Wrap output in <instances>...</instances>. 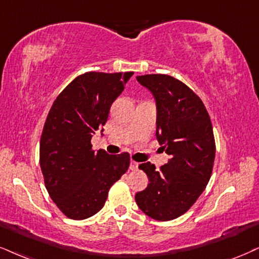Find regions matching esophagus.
<instances>
[{"instance_id": "esophagus-1", "label": "esophagus", "mask_w": 259, "mask_h": 259, "mask_svg": "<svg viewBox=\"0 0 259 259\" xmlns=\"http://www.w3.org/2000/svg\"><path fill=\"white\" fill-rule=\"evenodd\" d=\"M138 165H139L138 162H136V161H131L130 169H131V170H137V169H138Z\"/></svg>"}]
</instances>
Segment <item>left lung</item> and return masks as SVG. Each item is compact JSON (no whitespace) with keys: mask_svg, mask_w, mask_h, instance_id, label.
Returning a JSON list of instances; mask_svg holds the SVG:
<instances>
[{"mask_svg":"<svg viewBox=\"0 0 259 259\" xmlns=\"http://www.w3.org/2000/svg\"><path fill=\"white\" fill-rule=\"evenodd\" d=\"M137 80L154 95L156 137L170 158L158 170L150 162L139 165L150 183L136 202L149 218L170 221L184 215L209 183L216 154L212 124L202 100L183 81L165 74Z\"/></svg>","mask_w":259,"mask_h":259,"instance_id":"left-lung-1","label":"left lung"}]
</instances>
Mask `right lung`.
I'll use <instances>...</instances> for the list:
<instances>
[{
    "instance_id": "add662e5",
    "label": "right lung",
    "mask_w": 259,
    "mask_h": 259,
    "mask_svg": "<svg viewBox=\"0 0 259 259\" xmlns=\"http://www.w3.org/2000/svg\"><path fill=\"white\" fill-rule=\"evenodd\" d=\"M133 72H86L63 89L48 114L39 144L44 184L68 219L97 213L110 187L130 167V154L95 151L91 138L108 120L113 102Z\"/></svg>"
}]
</instances>
